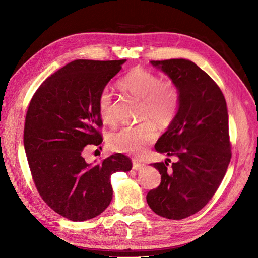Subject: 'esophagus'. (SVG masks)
<instances>
[{
	"label": "esophagus",
	"instance_id": "obj_1",
	"mask_svg": "<svg viewBox=\"0 0 258 258\" xmlns=\"http://www.w3.org/2000/svg\"><path fill=\"white\" fill-rule=\"evenodd\" d=\"M143 167H144V164L139 163L138 161H133V162H132V168H133V170H141Z\"/></svg>",
	"mask_w": 258,
	"mask_h": 258
}]
</instances>
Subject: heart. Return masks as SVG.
I'll list each match as a JSON object with an SVG mask.
<instances>
[{
    "instance_id": "b5f03b06",
    "label": "heart",
    "mask_w": 258,
    "mask_h": 258,
    "mask_svg": "<svg viewBox=\"0 0 258 258\" xmlns=\"http://www.w3.org/2000/svg\"><path fill=\"white\" fill-rule=\"evenodd\" d=\"M125 91L142 100L140 119L136 126H126L109 136L108 145L116 152L142 154L157 138L156 127H167L174 119L179 107L180 92L172 80H159L155 73L143 68H133L119 81ZM97 108L106 124L114 121L112 94L108 88L101 91Z\"/></svg>"
}]
</instances>
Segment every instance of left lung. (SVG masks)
I'll return each mask as SVG.
<instances>
[{
  "mask_svg": "<svg viewBox=\"0 0 258 258\" xmlns=\"http://www.w3.org/2000/svg\"><path fill=\"white\" fill-rule=\"evenodd\" d=\"M179 88L178 111L158 139L155 150L177 161L169 169L153 166L162 174L156 189L147 194L154 213L182 219L199 212L222 182L231 159L229 119L225 96L216 83L191 60H151Z\"/></svg>",
  "mask_w": 258,
  "mask_h": 258,
  "instance_id": "8db88e82",
  "label": "left lung"
}]
</instances>
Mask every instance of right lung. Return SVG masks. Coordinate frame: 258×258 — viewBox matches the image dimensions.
Returning a JSON list of instances; mask_svg holds the SVG:
<instances>
[{
	"mask_svg": "<svg viewBox=\"0 0 258 258\" xmlns=\"http://www.w3.org/2000/svg\"><path fill=\"white\" fill-rule=\"evenodd\" d=\"M126 59H76L36 90L24 127V147L34 185L44 202L72 222L100 215L112 200L110 177L132 163L116 153L88 164L84 147L99 146L103 122L97 99Z\"/></svg>",
	"mask_w": 258,
	"mask_h": 258,
	"instance_id": "1",
	"label": "right lung"
}]
</instances>
